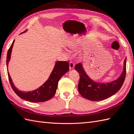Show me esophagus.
Here are the masks:
<instances>
[{"instance_id":"1","label":"esophagus","mask_w":134,"mask_h":134,"mask_svg":"<svg viewBox=\"0 0 134 134\" xmlns=\"http://www.w3.org/2000/svg\"><path fill=\"white\" fill-rule=\"evenodd\" d=\"M74 68V64L72 62H70L69 63V69H72Z\"/></svg>"}]
</instances>
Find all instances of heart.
<instances>
[{"mask_svg": "<svg viewBox=\"0 0 134 134\" xmlns=\"http://www.w3.org/2000/svg\"><path fill=\"white\" fill-rule=\"evenodd\" d=\"M69 47L71 48H72V49H75V48H76V46L75 45L74 43H70L69 44Z\"/></svg>", "mask_w": 134, "mask_h": 134, "instance_id": "obj_1", "label": "heart"}]
</instances>
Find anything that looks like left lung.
I'll return each mask as SVG.
<instances>
[{
	"label": "left lung",
	"mask_w": 134,
	"mask_h": 134,
	"mask_svg": "<svg viewBox=\"0 0 134 134\" xmlns=\"http://www.w3.org/2000/svg\"><path fill=\"white\" fill-rule=\"evenodd\" d=\"M122 72L119 78L111 82L97 83L92 80L83 69L82 64L75 65V69L80 75L78 91L84 98L91 100L98 101L107 99L114 95L122 87L126 76V58L124 62Z\"/></svg>",
	"instance_id": "8db88e82"
}]
</instances>
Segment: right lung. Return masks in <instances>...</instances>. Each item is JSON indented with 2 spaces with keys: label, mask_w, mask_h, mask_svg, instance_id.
Returning a JSON list of instances; mask_svg holds the SVG:
<instances>
[{
  "label": "right lung",
  "mask_w": 134,
  "mask_h": 134,
  "mask_svg": "<svg viewBox=\"0 0 134 134\" xmlns=\"http://www.w3.org/2000/svg\"><path fill=\"white\" fill-rule=\"evenodd\" d=\"M26 31L27 30L23 32L22 33H25ZM14 41L15 40H14L13 43H12L8 51L7 56V67L8 66V63L10 59L11 52ZM69 65L68 62H64V61L56 62L49 78L46 81V82H44V84L37 90L27 92L18 90L14 86L8 71V75L9 80L12 88L16 94L23 99L36 103L45 102L46 100L50 99L56 93L59 80L69 71Z\"/></svg>",
  "instance_id": "obj_1"
}]
</instances>
